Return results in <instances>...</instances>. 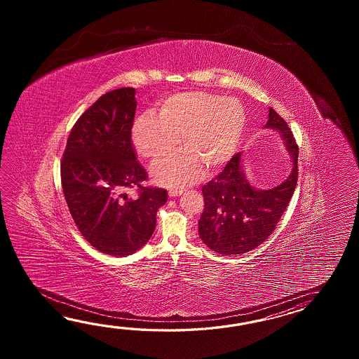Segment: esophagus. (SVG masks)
<instances>
[{
	"mask_svg": "<svg viewBox=\"0 0 359 359\" xmlns=\"http://www.w3.org/2000/svg\"><path fill=\"white\" fill-rule=\"evenodd\" d=\"M180 195H182V190L169 191V196H170V198H176V196H180Z\"/></svg>",
	"mask_w": 359,
	"mask_h": 359,
	"instance_id": "34e87169",
	"label": "esophagus"
}]
</instances>
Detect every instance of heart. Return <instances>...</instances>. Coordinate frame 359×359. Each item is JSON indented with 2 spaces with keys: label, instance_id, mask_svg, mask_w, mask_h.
Returning <instances> with one entry per match:
<instances>
[{
  "label": "heart",
  "instance_id": "heart-1",
  "mask_svg": "<svg viewBox=\"0 0 359 359\" xmlns=\"http://www.w3.org/2000/svg\"><path fill=\"white\" fill-rule=\"evenodd\" d=\"M248 127L244 105L208 92H182L164 100L158 116H138L132 140L138 153L161 159L175 153L182 137L186 151L158 161L151 175L163 186L180 189L196 182L203 167L209 173L226 165L236 154Z\"/></svg>",
  "mask_w": 359,
  "mask_h": 359
}]
</instances>
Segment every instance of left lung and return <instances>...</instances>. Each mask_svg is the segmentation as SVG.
<instances>
[{"label":"left lung","instance_id":"left-lung-1","mask_svg":"<svg viewBox=\"0 0 359 359\" xmlns=\"http://www.w3.org/2000/svg\"><path fill=\"white\" fill-rule=\"evenodd\" d=\"M264 128L280 133L290 155L292 168L283 183L268 190L254 187L245 176L243 153H238L203 186L205 205L198 235L208 248L222 255L250 252L267 240L297 187L299 149L287 123L271 107Z\"/></svg>","mask_w":359,"mask_h":359}]
</instances>
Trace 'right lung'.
<instances>
[{
    "mask_svg": "<svg viewBox=\"0 0 359 359\" xmlns=\"http://www.w3.org/2000/svg\"><path fill=\"white\" fill-rule=\"evenodd\" d=\"M136 90L102 95L79 116L69 135L61 161V184L69 212L82 236L99 252L126 257L150 240L156 212L167 203L163 189L145 187L130 130ZM138 188L140 196L125 191Z\"/></svg>",
    "mask_w": 359,
    "mask_h": 359,
    "instance_id": "right-lung-1",
    "label": "right lung"
}]
</instances>
